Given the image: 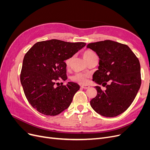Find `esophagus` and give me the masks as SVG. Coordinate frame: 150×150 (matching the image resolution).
<instances>
[{
	"label": "esophagus",
	"instance_id": "esophagus-1",
	"mask_svg": "<svg viewBox=\"0 0 150 150\" xmlns=\"http://www.w3.org/2000/svg\"><path fill=\"white\" fill-rule=\"evenodd\" d=\"M81 87L83 89H88L89 88V86L88 85H82Z\"/></svg>",
	"mask_w": 150,
	"mask_h": 150
}]
</instances>
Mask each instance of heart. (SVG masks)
Segmentation results:
<instances>
[{
  "label": "heart",
  "instance_id": "1",
  "mask_svg": "<svg viewBox=\"0 0 150 150\" xmlns=\"http://www.w3.org/2000/svg\"><path fill=\"white\" fill-rule=\"evenodd\" d=\"M94 55H96L95 53L91 51H90V50H87V51H84L83 54V57L86 61ZM70 61H71V59H68L66 60V66H68L69 65ZM88 78H89V76L88 74L80 73V72H79V73L75 74L72 77V80L74 81H76V82H78L81 84H86L88 82Z\"/></svg>",
  "mask_w": 150,
  "mask_h": 150
}]
</instances>
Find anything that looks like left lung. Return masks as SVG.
I'll return each mask as SVG.
<instances>
[{"instance_id": "obj_1", "label": "left lung", "mask_w": 150, "mask_h": 150, "mask_svg": "<svg viewBox=\"0 0 150 150\" xmlns=\"http://www.w3.org/2000/svg\"><path fill=\"white\" fill-rule=\"evenodd\" d=\"M87 48L99 58L93 81L106 88L95 86L98 93L91 106L103 116H118L133 103L142 84L138 59L127 45L110 40L89 43Z\"/></svg>"}]
</instances>
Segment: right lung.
Wrapping results in <instances>:
<instances>
[{
  "label": "right lung",
  "instance_id": "obj_1",
  "mask_svg": "<svg viewBox=\"0 0 150 150\" xmlns=\"http://www.w3.org/2000/svg\"><path fill=\"white\" fill-rule=\"evenodd\" d=\"M85 46V42L51 39L35 43L25 54L21 83L27 99L38 111L56 116L70 106L79 85L73 82L57 87L55 84L67 78L65 61Z\"/></svg>",
  "mask_w": 150,
  "mask_h": 150
}]
</instances>
